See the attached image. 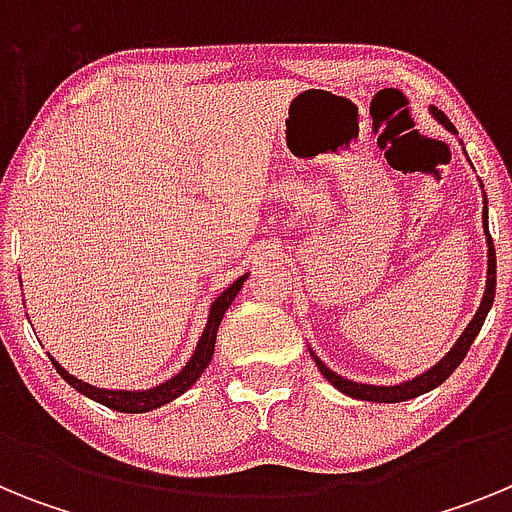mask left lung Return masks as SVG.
Segmentation results:
<instances>
[{"label": "left lung", "instance_id": "1", "mask_svg": "<svg viewBox=\"0 0 512 512\" xmlns=\"http://www.w3.org/2000/svg\"><path fill=\"white\" fill-rule=\"evenodd\" d=\"M433 117H436L441 125H446L449 130H454V125H451V120L446 115H443L438 107H431ZM456 133V130H454ZM482 223H485V233H487V248H490V253H487V289H485V297H482V302H479V310L477 315L472 318V323L467 325V330L461 333L459 341L454 343V348H451L449 354L443 356L441 361H438L436 366H431L428 372L420 374V377L410 379V382H402V384H395V387H374V384H359V382H351V379H343L338 377L336 372H330L328 366L323 364V361L318 359V356L312 354V359H315V364H318L320 374H323L325 379H328L336 390H341L343 395L354 397V400H366V402H402V400H413V397L423 395V392L433 390V387H438L441 382H446V379L454 374L456 366L464 361V356H467L469 346H472V341L477 338V333L482 330V323H485L487 312H490L492 302H495V246H492V238H490V230H487V197H485V210H482Z\"/></svg>", "mask_w": 512, "mask_h": 512}]
</instances>
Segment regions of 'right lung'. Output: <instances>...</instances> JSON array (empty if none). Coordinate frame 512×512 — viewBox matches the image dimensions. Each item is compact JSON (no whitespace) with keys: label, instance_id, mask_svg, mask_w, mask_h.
Segmentation results:
<instances>
[{"label":"right lung","instance_id":"add662e5","mask_svg":"<svg viewBox=\"0 0 512 512\" xmlns=\"http://www.w3.org/2000/svg\"><path fill=\"white\" fill-rule=\"evenodd\" d=\"M246 277L248 274H243V277L235 279V282L225 289L223 295L212 302L210 318H207V328L202 330L200 343H197V348H194V354H192V359L187 361V366H184L182 372L176 374V377H171L169 382L158 384V387H153V390H143V392L99 390V387H92V384L71 377V374L66 372V369H63L58 361L51 359L53 366H56V372L61 374V377L66 379V382H69L74 390H79L81 395L92 397V400L102 402V405H107V408L117 410V413H148V410H153V408H161V405L171 402L174 397L184 395V392H187L189 387H192V384L200 379V374L207 369L212 354H215V338H217V328H220V320H223L225 310H228L230 302H233L235 295H238V289L243 287Z\"/></svg>","mask_w":512,"mask_h":512}]
</instances>
